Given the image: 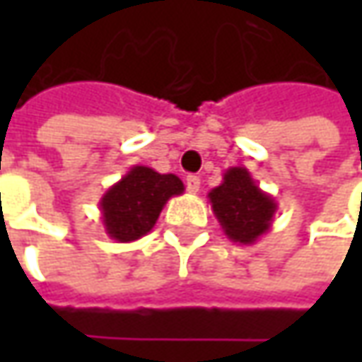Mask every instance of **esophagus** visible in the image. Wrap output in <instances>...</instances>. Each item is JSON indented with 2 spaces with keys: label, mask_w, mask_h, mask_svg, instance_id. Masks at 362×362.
Segmentation results:
<instances>
[{
  "label": "esophagus",
  "mask_w": 362,
  "mask_h": 362,
  "mask_svg": "<svg viewBox=\"0 0 362 362\" xmlns=\"http://www.w3.org/2000/svg\"><path fill=\"white\" fill-rule=\"evenodd\" d=\"M185 185H187L189 193H197L199 187H202V179L197 177V175H187V179H185Z\"/></svg>",
  "instance_id": "34e87169"
}]
</instances>
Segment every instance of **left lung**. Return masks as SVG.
<instances>
[{
	"mask_svg": "<svg viewBox=\"0 0 362 362\" xmlns=\"http://www.w3.org/2000/svg\"><path fill=\"white\" fill-rule=\"evenodd\" d=\"M207 197L223 233L240 245H252L268 233L278 211L276 199L257 187L245 167H230Z\"/></svg>",
	"mask_w": 362,
	"mask_h": 362,
	"instance_id": "8db88e82",
	"label": "left lung"
}]
</instances>
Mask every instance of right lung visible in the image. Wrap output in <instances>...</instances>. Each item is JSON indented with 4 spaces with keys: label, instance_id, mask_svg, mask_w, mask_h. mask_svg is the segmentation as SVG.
<instances>
[{
    "label": "right lung",
    "instance_id": "right-lung-1",
    "mask_svg": "<svg viewBox=\"0 0 362 362\" xmlns=\"http://www.w3.org/2000/svg\"><path fill=\"white\" fill-rule=\"evenodd\" d=\"M183 191L185 185L177 175L134 165L100 197L105 231L120 243L141 240L155 228L167 202Z\"/></svg>",
    "mask_w": 362,
    "mask_h": 362
}]
</instances>
